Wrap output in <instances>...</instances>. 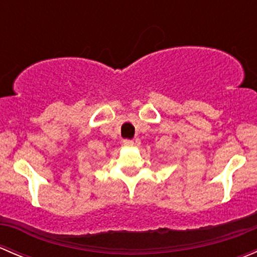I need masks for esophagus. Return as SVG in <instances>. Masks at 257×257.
<instances>
[{"label":"esophagus","mask_w":257,"mask_h":257,"mask_svg":"<svg viewBox=\"0 0 257 257\" xmlns=\"http://www.w3.org/2000/svg\"><path fill=\"white\" fill-rule=\"evenodd\" d=\"M123 144L125 145V147H132V145L134 144V142L132 141V139H124V141H123Z\"/></svg>","instance_id":"esophagus-1"}]
</instances>
